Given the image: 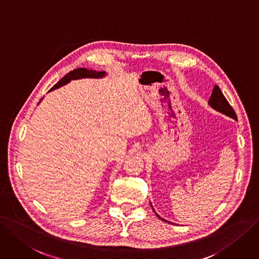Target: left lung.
Masks as SVG:
<instances>
[{"label": "left lung", "instance_id": "left-lung-1", "mask_svg": "<svg viewBox=\"0 0 259 259\" xmlns=\"http://www.w3.org/2000/svg\"><path fill=\"white\" fill-rule=\"evenodd\" d=\"M208 104H209L210 107H211L212 109H214L215 111H218V112H220V113H222V114L226 115V116L232 117V118H234L235 120H237V115H236L234 109L231 107V104L228 103V101H227L226 98L224 97L223 93L221 92V90H220V88H219L218 85H214L212 94H211V97H210V99H209V101H208ZM150 205H151V203H150ZM151 207H152V205H151ZM152 209H154V208H152ZM154 211H155V210H154ZM155 213H156V211H155ZM156 215H157L160 220H162V221L168 222V221H166V220L162 219L158 213H156ZM168 223H170V222H168Z\"/></svg>", "mask_w": 259, "mask_h": 259}]
</instances>
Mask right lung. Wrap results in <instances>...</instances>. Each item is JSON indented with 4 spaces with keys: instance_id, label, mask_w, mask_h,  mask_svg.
<instances>
[{
    "instance_id": "add662e5",
    "label": "right lung",
    "mask_w": 259,
    "mask_h": 259,
    "mask_svg": "<svg viewBox=\"0 0 259 259\" xmlns=\"http://www.w3.org/2000/svg\"><path fill=\"white\" fill-rule=\"evenodd\" d=\"M105 75H107V72H105V71H94V70H89L86 68L74 69V70L70 71L69 73H67L65 76H63V78L59 82H57L49 92L54 91L56 89H60V88H62V86L66 85L67 83H69L72 80L86 79V78H89V79H101ZM39 102H38V104H39Z\"/></svg>"
}]
</instances>
